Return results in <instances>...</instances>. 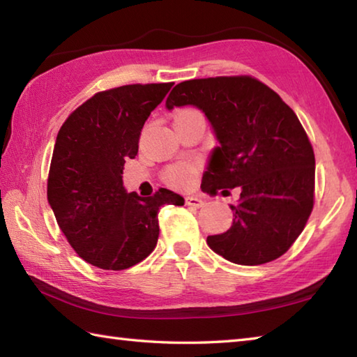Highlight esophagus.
Here are the masks:
<instances>
[{"label": "esophagus", "instance_id": "obj_1", "mask_svg": "<svg viewBox=\"0 0 357 357\" xmlns=\"http://www.w3.org/2000/svg\"><path fill=\"white\" fill-rule=\"evenodd\" d=\"M186 205L192 208H202L205 205V200L196 196H191V197H186Z\"/></svg>", "mask_w": 357, "mask_h": 357}]
</instances>
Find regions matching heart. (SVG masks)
<instances>
[{
    "label": "heart",
    "instance_id": "obj_1",
    "mask_svg": "<svg viewBox=\"0 0 357 357\" xmlns=\"http://www.w3.org/2000/svg\"><path fill=\"white\" fill-rule=\"evenodd\" d=\"M177 116H202V115L194 109H185L178 112ZM194 174H196V167L192 165H176L166 171V180L167 183L176 188H186L191 183Z\"/></svg>",
    "mask_w": 357,
    "mask_h": 357
}]
</instances>
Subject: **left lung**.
<instances>
[{"label": "left lung", "mask_w": 357, "mask_h": 357, "mask_svg": "<svg viewBox=\"0 0 357 357\" xmlns=\"http://www.w3.org/2000/svg\"><path fill=\"white\" fill-rule=\"evenodd\" d=\"M192 105L205 113L218 146L202 190L239 186L233 224L206 238L220 257L241 266L280 258L300 236L314 206L312 146L291 107L248 76L192 79L176 85L166 110Z\"/></svg>", "instance_id": "obj_1"}]
</instances>
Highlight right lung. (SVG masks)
Returning a JSON list of instances; mask_svg holds the SVG:
<instances>
[{
	"label": "right lung",
	"instance_id": "1",
	"mask_svg": "<svg viewBox=\"0 0 357 357\" xmlns=\"http://www.w3.org/2000/svg\"><path fill=\"white\" fill-rule=\"evenodd\" d=\"M174 84L124 85L96 93L57 133L48 204L80 258L104 271H124L151 255L158 241V211L183 205L160 188L152 197L127 192L126 160L135 158L141 129Z\"/></svg>",
	"mask_w": 357,
	"mask_h": 357
}]
</instances>
